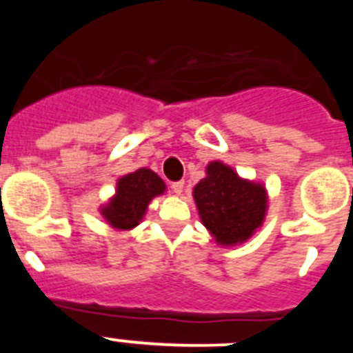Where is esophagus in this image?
Wrapping results in <instances>:
<instances>
[{"label": "esophagus", "instance_id": "1", "mask_svg": "<svg viewBox=\"0 0 353 353\" xmlns=\"http://www.w3.org/2000/svg\"><path fill=\"white\" fill-rule=\"evenodd\" d=\"M171 191H173L174 194H182L183 182H173V183H171Z\"/></svg>", "mask_w": 353, "mask_h": 353}]
</instances>
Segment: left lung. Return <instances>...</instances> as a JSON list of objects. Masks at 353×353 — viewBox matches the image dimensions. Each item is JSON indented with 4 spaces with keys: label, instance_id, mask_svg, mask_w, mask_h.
Listing matches in <instances>:
<instances>
[{
    "label": "left lung",
    "instance_id": "obj_1",
    "mask_svg": "<svg viewBox=\"0 0 353 353\" xmlns=\"http://www.w3.org/2000/svg\"><path fill=\"white\" fill-rule=\"evenodd\" d=\"M201 223L223 245L244 242L261 226L267 194L260 183L240 179L223 162H210L207 176L194 187Z\"/></svg>",
    "mask_w": 353,
    "mask_h": 353
}]
</instances>
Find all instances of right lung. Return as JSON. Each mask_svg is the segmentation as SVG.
<instances>
[{"mask_svg": "<svg viewBox=\"0 0 353 353\" xmlns=\"http://www.w3.org/2000/svg\"><path fill=\"white\" fill-rule=\"evenodd\" d=\"M164 189L166 185L159 174L141 168L118 180L117 196L111 199V203L102 208V215L111 226L118 230H130L138 226L143 219L152 198L162 194Z\"/></svg>", "mask_w": 353, "mask_h": 353, "instance_id": "obj_1", "label": "right lung"}]
</instances>
